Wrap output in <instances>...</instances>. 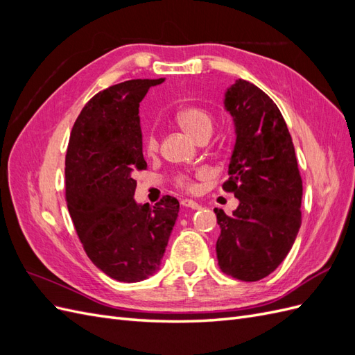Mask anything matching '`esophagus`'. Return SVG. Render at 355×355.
<instances>
[{
  "label": "esophagus",
  "instance_id": "esophagus-1",
  "mask_svg": "<svg viewBox=\"0 0 355 355\" xmlns=\"http://www.w3.org/2000/svg\"><path fill=\"white\" fill-rule=\"evenodd\" d=\"M180 204L184 207H189V209H194V210H197V209H200L201 206L198 202H196V201H192V200H182L180 201Z\"/></svg>",
  "mask_w": 355,
  "mask_h": 355
}]
</instances>
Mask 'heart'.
Segmentation results:
<instances>
[{
  "mask_svg": "<svg viewBox=\"0 0 355 355\" xmlns=\"http://www.w3.org/2000/svg\"><path fill=\"white\" fill-rule=\"evenodd\" d=\"M176 123L180 125L182 130L188 133L192 139H194V141H197V139H200L204 135H210L213 128V120L210 114L201 108H197V106H188V108L180 110L176 114ZM157 151H158V139L151 132L145 137V153L148 155H154ZM198 175L200 176L204 175V171L201 170ZM176 185L187 191H192L196 188L194 182H192L191 178L187 175H179L176 178Z\"/></svg>",
  "mask_w": 355,
  "mask_h": 355,
  "instance_id": "heart-1",
  "label": "heart"
}]
</instances>
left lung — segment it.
<instances>
[{
	"mask_svg": "<svg viewBox=\"0 0 355 355\" xmlns=\"http://www.w3.org/2000/svg\"><path fill=\"white\" fill-rule=\"evenodd\" d=\"M223 103L234 120L235 145L222 188L240 204L230 216L214 209L218 263L237 280L257 282L277 270L296 240L302 179L292 136L270 96L240 78Z\"/></svg>",
	"mask_w": 355,
	"mask_h": 355,
	"instance_id": "8db88e82",
	"label": "left lung"
}]
</instances>
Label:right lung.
I'll return each mask as SVG.
<instances>
[{"mask_svg":"<svg viewBox=\"0 0 355 355\" xmlns=\"http://www.w3.org/2000/svg\"><path fill=\"white\" fill-rule=\"evenodd\" d=\"M158 80H128L99 92L75 121L65 158L67 204L81 244L102 272L123 283L154 275L178 219L179 201L154 207L133 198L145 170L139 103Z\"/></svg>","mask_w":355,"mask_h":355,"instance_id":"add662e5","label":"right lung"}]
</instances>
